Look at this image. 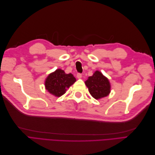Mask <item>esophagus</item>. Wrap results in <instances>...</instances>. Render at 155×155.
<instances>
[{
  "mask_svg": "<svg viewBox=\"0 0 155 155\" xmlns=\"http://www.w3.org/2000/svg\"><path fill=\"white\" fill-rule=\"evenodd\" d=\"M77 78L78 79H81L82 78V74H80V73H78L77 74Z\"/></svg>",
  "mask_w": 155,
  "mask_h": 155,
  "instance_id": "esophagus-1",
  "label": "esophagus"
}]
</instances>
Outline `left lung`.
<instances>
[{
    "instance_id": "1",
    "label": "left lung",
    "mask_w": 155,
    "mask_h": 155,
    "mask_svg": "<svg viewBox=\"0 0 155 155\" xmlns=\"http://www.w3.org/2000/svg\"><path fill=\"white\" fill-rule=\"evenodd\" d=\"M89 92L96 100L107 96L110 92V85L109 79L101 72L96 71L92 76L88 77L85 81Z\"/></svg>"
}]
</instances>
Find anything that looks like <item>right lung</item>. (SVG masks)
I'll return each instance as SVG.
<instances>
[{
	"instance_id": "1",
	"label": "right lung",
	"mask_w": 155,
	"mask_h": 155,
	"mask_svg": "<svg viewBox=\"0 0 155 155\" xmlns=\"http://www.w3.org/2000/svg\"><path fill=\"white\" fill-rule=\"evenodd\" d=\"M76 79L72 74H66L61 69H57L46 78L45 88L51 94L60 97L66 92L67 89L76 82Z\"/></svg>"
}]
</instances>
